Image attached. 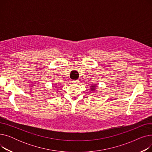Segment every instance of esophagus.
<instances>
[{
    "instance_id": "34e87169",
    "label": "esophagus",
    "mask_w": 152,
    "mask_h": 152,
    "mask_svg": "<svg viewBox=\"0 0 152 152\" xmlns=\"http://www.w3.org/2000/svg\"><path fill=\"white\" fill-rule=\"evenodd\" d=\"M72 82H73V83H79V80H73V81H72Z\"/></svg>"
}]
</instances>
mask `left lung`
<instances>
[{"label":"left lung","mask_w":152,"mask_h":152,"mask_svg":"<svg viewBox=\"0 0 152 152\" xmlns=\"http://www.w3.org/2000/svg\"><path fill=\"white\" fill-rule=\"evenodd\" d=\"M94 87H95V86H92V87H91V89L92 90H94V89H94Z\"/></svg>","instance_id":"left-lung-1"}]
</instances>
